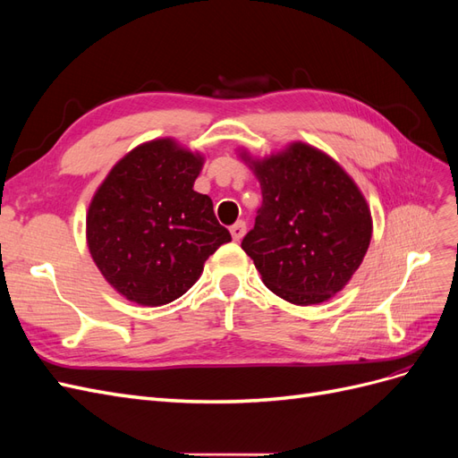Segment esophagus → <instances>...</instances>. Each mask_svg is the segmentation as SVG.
<instances>
[{
    "mask_svg": "<svg viewBox=\"0 0 458 458\" xmlns=\"http://www.w3.org/2000/svg\"><path fill=\"white\" fill-rule=\"evenodd\" d=\"M244 233H246V224H244V221H237V224H234V225L231 227L233 241L239 242V241L244 237Z\"/></svg>",
    "mask_w": 458,
    "mask_h": 458,
    "instance_id": "34e87169",
    "label": "esophagus"
}]
</instances>
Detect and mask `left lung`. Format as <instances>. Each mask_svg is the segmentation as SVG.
I'll list each match as a JSON object with an SVG mask.
<instances>
[{
	"label": "left lung",
	"instance_id": "left-lung-1",
	"mask_svg": "<svg viewBox=\"0 0 458 458\" xmlns=\"http://www.w3.org/2000/svg\"><path fill=\"white\" fill-rule=\"evenodd\" d=\"M241 157L263 197L241 246L263 284L296 306L330 300L369 250L372 217L363 192L336 160L308 143L261 160Z\"/></svg>",
	"mask_w": 458,
	"mask_h": 458
}]
</instances>
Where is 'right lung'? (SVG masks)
Masks as SVG:
<instances>
[{"instance_id":"1","label":"right lung","mask_w":458,"mask_h":458,"mask_svg":"<svg viewBox=\"0 0 458 458\" xmlns=\"http://www.w3.org/2000/svg\"><path fill=\"white\" fill-rule=\"evenodd\" d=\"M202 164V155L170 137L147 141L95 191L86 217L89 254L126 300L150 308L177 300L231 241L212 199L192 189Z\"/></svg>"}]
</instances>
